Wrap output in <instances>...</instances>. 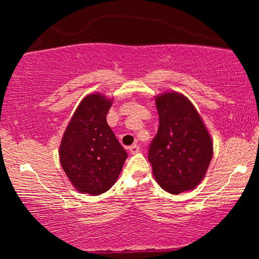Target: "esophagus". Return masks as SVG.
<instances>
[{"label": "esophagus", "mask_w": 259, "mask_h": 259, "mask_svg": "<svg viewBox=\"0 0 259 259\" xmlns=\"http://www.w3.org/2000/svg\"><path fill=\"white\" fill-rule=\"evenodd\" d=\"M139 146L137 145V144H134V145H131L130 147H129V151H130V153L131 154H136V153H138L139 152Z\"/></svg>", "instance_id": "obj_1"}]
</instances>
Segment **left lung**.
<instances>
[{"label":"left lung","mask_w":259,"mask_h":259,"mask_svg":"<svg viewBox=\"0 0 259 259\" xmlns=\"http://www.w3.org/2000/svg\"><path fill=\"white\" fill-rule=\"evenodd\" d=\"M159 129L148 147V161L159 185L171 194L193 190L212 157V142L198 111L183 95L155 99Z\"/></svg>","instance_id":"left-lung-1"}]
</instances>
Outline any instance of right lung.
<instances>
[{
  "label": "right lung",
  "instance_id": "obj_1",
  "mask_svg": "<svg viewBox=\"0 0 259 259\" xmlns=\"http://www.w3.org/2000/svg\"><path fill=\"white\" fill-rule=\"evenodd\" d=\"M111 105L102 95L87 96L61 139L60 163L78 192L99 195L108 191L128 156L107 124Z\"/></svg>",
  "mask_w": 259,
  "mask_h": 259
}]
</instances>
